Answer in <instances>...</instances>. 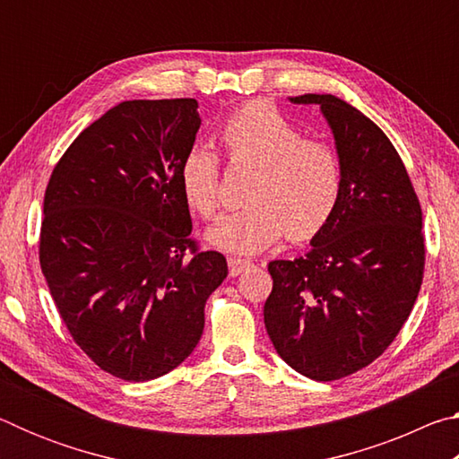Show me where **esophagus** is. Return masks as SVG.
Wrapping results in <instances>:
<instances>
[{"label":"esophagus","mask_w":459,"mask_h":459,"mask_svg":"<svg viewBox=\"0 0 459 459\" xmlns=\"http://www.w3.org/2000/svg\"><path fill=\"white\" fill-rule=\"evenodd\" d=\"M251 267H253V263H251V261H247V259H237V257H229V273H230L232 277L240 275V273H243V271L251 269Z\"/></svg>","instance_id":"obj_1"}]
</instances>
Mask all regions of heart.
Wrapping results in <instances>:
<instances>
[{"label":"heart","instance_id":"1","mask_svg":"<svg viewBox=\"0 0 459 459\" xmlns=\"http://www.w3.org/2000/svg\"><path fill=\"white\" fill-rule=\"evenodd\" d=\"M232 166H257L247 206L214 224L208 240L230 253H259L285 232L291 240L314 238L336 212L344 172L332 143L304 131L267 100H248L221 127ZM180 186L194 212L211 221L222 206L221 161L194 147L182 161Z\"/></svg>","mask_w":459,"mask_h":459}]
</instances>
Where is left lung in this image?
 I'll return each instance as SVG.
<instances>
[{
  "label": "left lung",
  "mask_w": 459,
  "mask_h": 459,
  "mask_svg": "<svg viewBox=\"0 0 459 459\" xmlns=\"http://www.w3.org/2000/svg\"><path fill=\"white\" fill-rule=\"evenodd\" d=\"M291 100L320 105L344 184L309 253L269 263L273 290L263 316L277 354L325 383L368 367L407 322L423 281V214L401 155L377 123L333 95Z\"/></svg>",
  "instance_id": "8db88e82"
}]
</instances>
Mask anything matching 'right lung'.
I'll return each instance as SVG.
<instances>
[{
	"mask_svg": "<svg viewBox=\"0 0 459 459\" xmlns=\"http://www.w3.org/2000/svg\"><path fill=\"white\" fill-rule=\"evenodd\" d=\"M196 99L126 100L68 145L44 194L40 267L68 333L108 375L143 383L188 359L227 259L192 238L180 168Z\"/></svg>",
	"mask_w": 459,
	"mask_h": 459,
	"instance_id": "right-lung-1",
	"label": "right lung"
}]
</instances>
